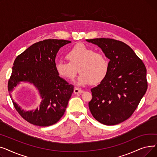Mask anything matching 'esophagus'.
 <instances>
[{
    "label": "esophagus",
    "mask_w": 157,
    "mask_h": 157,
    "mask_svg": "<svg viewBox=\"0 0 157 157\" xmlns=\"http://www.w3.org/2000/svg\"><path fill=\"white\" fill-rule=\"evenodd\" d=\"M83 90H81V89H79V88H76L74 90V93L75 94H82V93H83Z\"/></svg>",
    "instance_id": "esophagus-1"
}]
</instances>
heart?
I'll list each match as a JSON object with an SVG mask.
<instances>
[{"label":"heart","mask_w":157,"mask_h":157,"mask_svg":"<svg viewBox=\"0 0 157 157\" xmlns=\"http://www.w3.org/2000/svg\"><path fill=\"white\" fill-rule=\"evenodd\" d=\"M66 58L69 62L56 61L55 70L60 77L70 80L75 77L78 69L80 73L76 81L78 85L100 83L109 70V61L107 56L84 44L74 47L66 55Z\"/></svg>","instance_id":"obj_1"}]
</instances>
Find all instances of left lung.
Wrapping results in <instances>:
<instances>
[{"label": "left lung", "instance_id": "left-lung-1", "mask_svg": "<svg viewBox=\"0 0 157 157\" xmlns=\"http://www.w3.org/2000/svg\"><path fill=\"white\" fill-rule=\"evenodd\" d=\"M86 40L97 45L110 60L108 75L91 89L90 111L104 125L118 124L131 117L146 92V67L133 49L121 41L109 38Z\"/></svg>", "mask_w": 157, "mask_h": 157}]
</instances>
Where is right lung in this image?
Instances as JSON below:
<instances>
[{
	"label": "right lung",
	"mask_w": 157,
	"mask_h": 157,
	"mask_svg": "<svg viewBox=\"0 0 157 157\" xmlns=\"http://www.w3.org/2000/svg\"><path fill=\"white\" fill-rule=\"evenodd\" d=\"M71 43L63 39H46L28 48L13 63L8 90L15 109L33 125H52L62 118L74 91V86L60 78L55 67V58L61 47ZM21 82H29L38 91L40 105L35 110L25 111L12 98L10 92Z\"/></svg>",
	"instance_id": "right-lung-1"
}]
</instances>
